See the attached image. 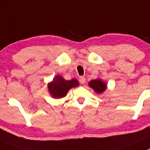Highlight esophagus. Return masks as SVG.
<instances>
[{
  "instance_id": "1",
  "label": "esophagus",
  "mask_w": 150,
  "mask_h": 150,
  "mask_svg": "<svg viewBox=\"0 0 150 150\" xmlns=\"http://www.w3.org/2000/svg\"><path fill=\"white\" fill-rule=\"evenodd\" d=\"M79 81H80V83H82V84H84L85 82H86V79H85V78L83 76H81L80 78H79Z\"/></svg>"
}]
</instances>
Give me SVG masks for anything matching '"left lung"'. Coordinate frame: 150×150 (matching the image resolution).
<instances>
[{
  "label": "left lung",
  "instance_id": "obj_1",
  "mask_svg": "<svg viewBox=\"0 0 150 150\" xmlns=\"http://www.w3.org/2000/svg\"><path fill=\"white\" fill-rule=\"evenodd\" d=\"M89 86L91 88L93 89L94 91L98 94L103 93L107 88L106 83L102 81V80H101V79H95V80L90 81L89 82Z\"/></svg>",
  "mask_w": 150,
  "mask_h": 150
}]
</instances>
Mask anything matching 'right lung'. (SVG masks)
Here are the masks:
<instances>
[{"instance_id":"right-lung-1","label":"right lung","mask_w":150,"mask_h":150,"mask_svg":"<svg viewBox=\"0 0 150 150\" xmlns=\"http://www.w3.org/2000/svg\"><path fill=\"white\" fill-rule=\"evenodd\" d=\"M79 82L73 78L72 80H65L61 75H56L51 83L48 84V91L53 98H60L66 96L69 90L72 87H78Z\"/></svg>"}]
</instances>
